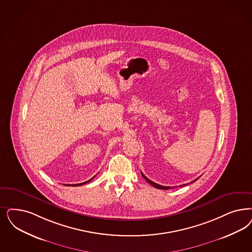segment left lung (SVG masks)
Wrapping results in <instances>:
<instances>
[{
  "label": "left lung",
  "instance_id": "obj_1",
  "mask_svg": "<svg viewBox=\"0 0 252 252\" xmlns=\"http://www.w3.org/2000/svg\"><path fill=\"white\" fill-rule=\"evenodd\" d=\"M141 175H142V177L145 179V181L146 182H148V183H150L151 185H153L154 187H156V188H157V189H161V190H168V189H172V188H177V186H175V187H170V186H163V185H160V184H157V183H154V182H152L151 180H149L148 179L147 177L144 175L143 173H141ZM199 178H197V179H195L194 181H192V182H191V183H194L195 181H197ZM187 184H189V183H187ZM186 184H183V185H180V187H183V186H185Z\"/></svg>",
  "mask_w": 252,
  "mask_h": 252
}]
</instances>
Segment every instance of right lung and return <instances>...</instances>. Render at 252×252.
I'll list each match as a JSON object with an SVG mask.
<instances>
[{
    "instance_id": "add662e5",
    "label": "right lung",
    "mask_w": 252,
    "mask_h": 252,
    "mask_svg": "<svg viewBox=\"0 0 252 252\" xmlns=\"http://www.w3.org/2000/svg\"><path fill=\"white\" fill-rule=\"evenodd\" d=\"M94 179V177L92 178V179H90L89 181H87V182H85V183H78V184H67V186H81V185H83V184H86V183H89V182H91L92 180ZM66 185V184H65Z\"/></svg>"
}]
</instances>
